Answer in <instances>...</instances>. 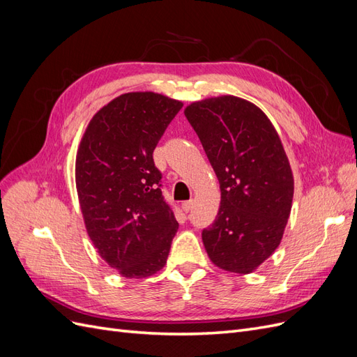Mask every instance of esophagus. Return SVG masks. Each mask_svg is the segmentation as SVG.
I'll return each instance as SVG.
<instances>
[{
  "label": "esophagus",
  "mask_w": 357,
  "mask_h": 357,
  "mask_svg": "<svg viewBox=\"0 0 357 357\" xmlns=\"http://www.w3.org/2000/svg\"><path fill=\"white\" fill-rule=\"evenodd\" d=\"M181 208L185 213H189L192 208H193V199H189V201H185L181 204Z\"/></svg>",
  "instance_id": "1"
}]
</instances>
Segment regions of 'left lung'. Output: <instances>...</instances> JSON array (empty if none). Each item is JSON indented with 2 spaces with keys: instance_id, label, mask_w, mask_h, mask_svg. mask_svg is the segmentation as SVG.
<instances>
[{
  "instance_id": "obj_1",
  "label": "left lung",
  "mask_w": 357,
  "mask_h": 357,
  "mask_svg": "<svg viewBox=\"0 0 357 357\" xmlns=\"http://www.w3.org/2000/svg\"><path fill=\"white\" fill-rule=\"evenodd\" d=\"M185 116L220 185V208L202 231L214 265L248 274L283 238L294 176L273 123L255 104L223 95L193 102Z\"/></svg>"
}]
</instances>
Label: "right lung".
Segmentation results:
<instances>
[{
	"label": "right lung",
	"instance_id": "obj_1",
	"mask_svg": "<svg viewBox=\"0 0 357 357\" xmlns=\"http://www.w3.org/2000/svg\"><path fill=\"white\" fill-rule=\"evenodd\" d=\"M181 107L160 93H123L92 117L82 138L75 185L86 229L126 278L164 268L178 229L153 150Z\"/></svg>",
	"mask_w": 357,
	"mask_h": 357
}]
</instances>
